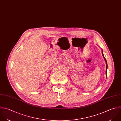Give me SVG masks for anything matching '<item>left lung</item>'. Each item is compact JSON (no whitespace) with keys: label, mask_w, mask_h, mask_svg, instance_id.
Instances as JSON below:
<instances>
[{"label":"left lung","mask_w":121,"mask_h":121,"mask_svg":"<svg viewBox=\"0 0 121 121\" xmlns=\"http://www.w3.org/2000/svg\"><path fill=\"white\" fill-rule=\"evenodd\" d=\"M103 50H102V56H103V58H104V60H105V62H106V76H107V69H108V64H107V60H106V58H105V56H104V54H103ZM107 78V77H106Z\"/></svg>","instance_id":"1"}]
</instances>
